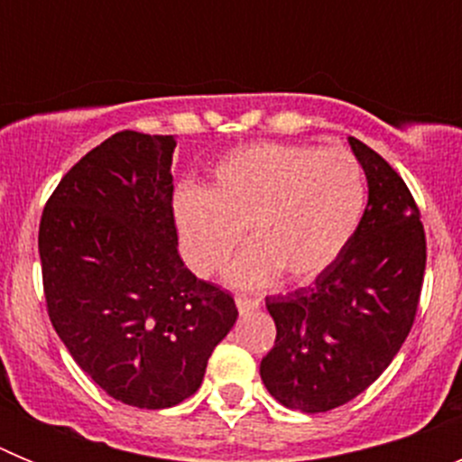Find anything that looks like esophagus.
<instances>
[{
  "mask_svg": "<svg viewBox=\"0 0 462 462\" xmlns=\"http://www.w3.org/2000/svg\"><path fill=\"white\" fill-rule=\"evenodd\" d=\"M236 305H238V312L243 314V317H247V314H252L259 308V300L250 296H236Z\"/></svg>",
  "mask_w": 462,
  "mask_h": 462,
  "instance_id": "esophagus-1",
  "label": "esophagus"
}]
</instances>
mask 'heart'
<instances>
[{"instance_id": "heart-1", "label": "heart", "mask_w": 462, "mask_h": 462, "mask_svg": "<svg viewBox=\"0 0 462 462\" xmlns=\"http://www.w3.org/2000/svg\"><path fill=\"white\" fill-rule=\"evenodd\" d=\"M365 208V173L345 148L254 143L228 152L212 169L206 191L182 189L175 226L185 261L201 277L226 266L252 245L228 280L266 287L287 275L310 282L345 252Z\"/></svg>"}]
</instances>
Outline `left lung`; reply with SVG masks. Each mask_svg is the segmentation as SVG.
Wrapping results in <instances>:
<instances>
[{"mask_svg": "<svg viewBox=\"0 0 462 462\" xmlns=\"http://www.w3.org/2000/svg\"><path fill=\"white\" fill-rule=\"evenodd\" d=\"M349 145L368 178L356 234L314 284L266 298L277 337L261 379L277 402L305 414L345 405L389 368L426 273V231L405 180L365 143L352 136Z\"/></svg>", "mask_w": 462, "mask_h": 462, "instance_id": "1", "label": "left lung"}]
</instances>
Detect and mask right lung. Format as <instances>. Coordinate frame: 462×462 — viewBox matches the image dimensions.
<instances>
[{
  "label": "right lung",
  "instance_id": "add662e5",
  "mask_svg": "<svg viewBox=\"0 0 462 462\" xmlns=\"http://www.w3.org/2000/svg\"><path fill=\"white\" fill-rule=\"evenodd\" d=\"M173 136L113 134L64 175L39 226L48 317L110 398L164 410L199 391L238 319L178 254Z\"/></svg>",
  "mask_w": 462,
  "mask_h": 462
}]
</instances>
